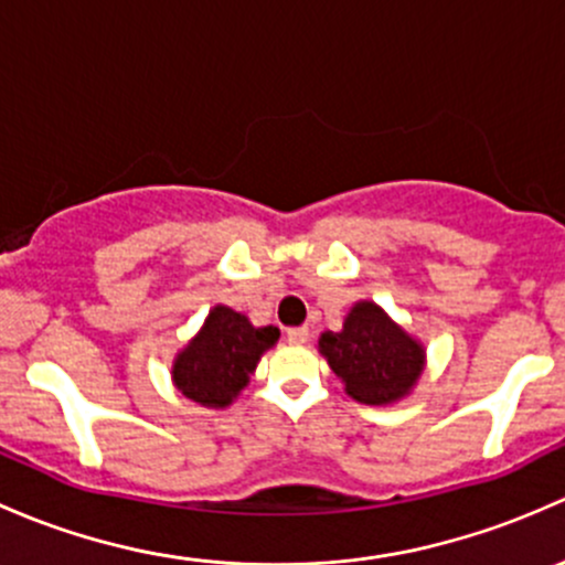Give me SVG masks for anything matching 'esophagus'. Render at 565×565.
Masks as SVG:
<instances>
[{"instance_id":"34e87169","label":"esophagus","mask_w":565,"mask_h":565,"mask_svg":"<svg viewBox=\"0 0 565 565\" xmlns=\"http://www.w3.org/2000/svg\"><path fill=\"white\" fill-rule=\"evenodd\" d=\"M285 337H288L290 345H305V342L310 340V329H307V326H290Z\"/></svg>"}]
</instances>
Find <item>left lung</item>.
Masks as SVG:
<instances>
[{
	"label": "left lung",
	"mask_w": 565,
	"mask_h": 565,
	"mask_svg": "<svg viewBox=\"0 0 565 565\" xmlns=\"http://www.w3.org/2000/svg\"><path fill=\"white\" fill-rule=\"evenodd\" d=\"M318 348L334 375L342 377L345 392L364 405L405 397L422 375V345L372 301H359L342 331H326Z\"/></svg>",
	"instance_id": "left-lung-1"
}]
</instances>
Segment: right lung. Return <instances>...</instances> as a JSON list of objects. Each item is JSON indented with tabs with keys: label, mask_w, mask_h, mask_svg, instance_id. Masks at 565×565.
Here are the masks:
<instances>
[{
	"label": "right lung",
	"mask_w": 565,
	"mask_h": 565,
	"mask_svg": "<svg viewBox=\"0 0 565 565\" xmlns=\"http://www.w3.org/2000/svg\"><path fill=\"white\" fill-rule=\"evenodd\" d=\"M280 337L277 326L255 329L242 312L214 307L201 334L173 362V383L188 399L225 408L247 386L260 353Z\"/></svg>",
	"instance_id": "add662e5"
}]
</instances>
